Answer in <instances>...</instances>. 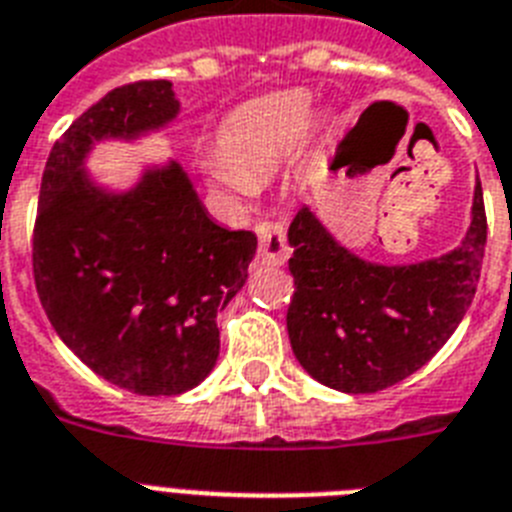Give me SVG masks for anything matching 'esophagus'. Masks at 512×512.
<instances>
[{"mask_svg": "<svg viewBox=\"0 0 512 512\" xmlns=\"http://www.w3.org/2000/svg\"><path fill=\"white\" fill-rule=\"evenodd\" d=\"M256 235H259V259L274 266L285 264L290 256L285 225L277 219H264L256 225Z\"/></svg>", "mask_w": 512, "mask_h": 512, "instance_id": "1", "label": "esophagus"}]
</instances>
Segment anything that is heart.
Instances as JSON below:
<instances>
[{
    "label": "heart",
    "instance_id": "obj_1",
    "mask_svg": "<svg viewBox=\"0 0 512 512\" xmlns=\"http://www.w3.org/2000/svg\"><path fill=\"white\" fill-rule=\"evenodd\" d=\"M311 117L306 91L266 96L235 112L222 128V154L206 159V172L217 185L251 196L256 177H264L285 159Z\"/></svg>",
    "mask_w": 512,
    "mask_h": 512
}]
</instances>
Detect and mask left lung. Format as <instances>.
I'll return each instance as SVG.
<instances>
[{
    "instance_id": "obj_1",
    "label": "left lung",
    "mask_w": 512,
    "mask_h": 512,
    "mask_svg": "<svg viewBox=\"0 0 512 512\" xmlns=\"http://www.w3.org/2000/svg\"><path fill=\"white\" fill-rule=\"evenodd\" d=\"M295 293L287 335L295 358L340 392H379L403 382L437 353L466 316L487 246L481 183L474 219L455 251L411 266L358 259L308 209L287 230Z\"/></svg>"
}]
</instances>
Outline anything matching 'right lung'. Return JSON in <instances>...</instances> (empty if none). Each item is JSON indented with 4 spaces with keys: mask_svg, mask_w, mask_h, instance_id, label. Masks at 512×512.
<instances>
[{
    "mask_svg": "<svg viewBox=\"0 0 512 512\" xmlns=\"http://www.w3.org/2000/svg\"><path fill=\"white\" fill-rule=\"evenodd\" d=\"M175 114L170 80H135L96 101L52 146L33 225L49 322L88 369L135 395H180L209 377L217 311L246 285L256 253V235L217 225L177 164L122 196L80 167L99 138H133Z\"/></svg>",
    "mask_w": 512,
    "mask_h": 512,
    "instance_id": "add662e5",
    "label": "right lung"
}]
</instances>
